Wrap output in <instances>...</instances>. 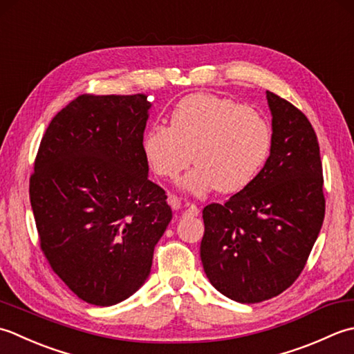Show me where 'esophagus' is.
Returning <instances> with one entry per match:
<instances>
[{"label": "esophagus", "instance_id": "esophagus-1", "mask_svg": "<svg viewBox=\"0 0 354 354\" xmlns=\"http://www.w3.org/2000/svg\"><path fill=\"white\" fill-rule=\"evenodd\" d=\"M200 214V209L196 206V205H191L187 206L185 211H183V215L185 217H197V215Z\"/></svg>", "mask_w": 354, "mask_h": 354}]
</instances>
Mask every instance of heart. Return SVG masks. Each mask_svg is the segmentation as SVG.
<instances>
[{"label":"heart","mask_w":354,"mask_h":354,"mask_svg":"<svg viewBox=\"0 0 354 354\" xmlns=\"http://www.w3.org/2000/svg\"><path fill=\"white\" fill-rule=\"evenodd\" d=\"M273 136L261 113L236 100L196 93L180 100L171 113V127L153 124L142 148L157 176L176 178L197 163L182 187L192 196L214 189L240 192L269 160Z\"/></svg>","instance_id":"heart-1"}]
</instances>
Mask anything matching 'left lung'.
Returning a JSON list of instances; mask_svg holds the SVG:
<instances>
[{
	"label": "left lung",
	"mask_w": 354,
	"mask_h": 354,
	"mask_svg": "<svg viewBox=\"0 0 354 354\" xmlns=\"http://www.w3.org/2000/svg\"><path fill=\"white\" fill-rule=\"evenodd\" d=\"M272 151L258 177L225 205L203 209L200 257L225 297L255 304L301 275L326 214L316 133L306 114L268 91Z\"/></svg>",
	"instance_id": "obj_1"
}]
</instances>
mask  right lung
<instances>
[{"mask_svg":"<svg viewBox=\"0 0 354 354\" xmlns=\"http://www.w3.org/2000/svg\"><path fill=\"white\" fill-rule=\"evenodd\" d=\"M147 95H82L42 136L30 203L42 254L77 298L114 306L145 283L172 218L148 178Z\"/></svg>","mask_w":354,"mask_h":354,"instance_id":"1","label":"right lung"}]
</instances>
